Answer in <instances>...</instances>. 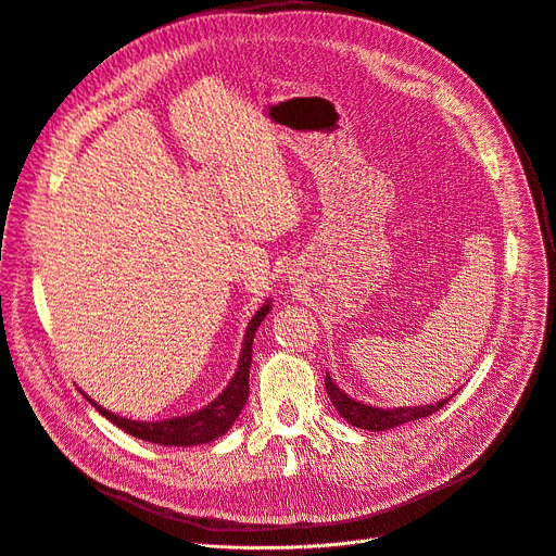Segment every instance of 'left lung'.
<instances>
[{"label":"left lung","mask_w":556,"mask_h":556,"mask_svg":"<svg viewBox=\"0 0 556 556\" xmlns=\"http://www.w3.org/2000/svg\"><path fill=\"white\" fill-rule=\"evenodd\" d=\"M325 390H328L330 402L334 404V408L339 410V415L350 421L352 427L364 429V431H386V429H395L400 424L413 421V419H421L429 417L435 410H440L451 397L435 402V404H427V406H400V408H377L364 402H356L350 395H345L343 390L334 383V379L330 377V372H325Z\"/></svg>","instance_id":"1"}]
</instances>
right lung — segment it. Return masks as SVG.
Returning a JSON list of instances; mask_svg holds the SVG:
<instances>
[{
  "label": "right lung",
  "mask_w": 556,
  "mask_h": 556,
  "mask_svg": "<svg viewBox=\"0 0 556 556\" xmlns=\"http://www.w3.org/2000/svg\"><path fill=\"white\" fill-rule=\"evenodd\" d=\"M269 312H271V303L267 301L249 320L236 375L231 377V381H228V386L222 390V393L200 410L181 415V417L159 419V421H137V419H127L116 413H110L108 408L98 406L91 397L87 395L85 397L98 413L108 417L112 424H116L118 429L139 440L163 444V446H194V444L213 442L215 438L224 435L233 427V421L240 417L249 400V368H251V354H253V337H255L257 325L265 320Z\"/></svg>",
  "instance_id": "add662e5"
}]
</instances>
